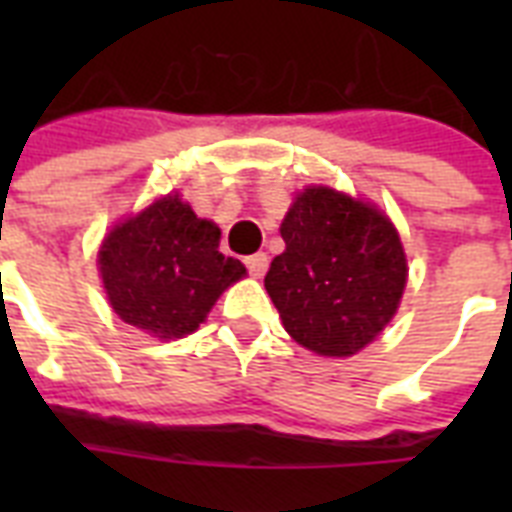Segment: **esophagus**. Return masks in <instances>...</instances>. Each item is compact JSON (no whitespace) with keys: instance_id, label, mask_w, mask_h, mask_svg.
I'll return each mask as SVG.
<instances>
[{"instance_id":"esophagus-1","label":"esophagus","mask_w":512,"mask_h":512,"mask_svg":"<svg viewBox=\"0 0 512 512\" xmlns=\"http://www.w3.org/2000/svg\"><path fill=\"white\" fill-rule=\"evenodd\" d=\"M247 271L255 276V279H260V276H265V271H268V255L265 252H257V255H249L247 260Z\"/></svg>"}]
</instances>
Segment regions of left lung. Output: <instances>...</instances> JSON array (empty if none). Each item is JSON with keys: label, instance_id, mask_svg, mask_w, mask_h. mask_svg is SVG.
<instances>
[{"label": "left lung", "instance_id": "8db88e82", "mask_svg": "<svg viewBox=\"0 0 512 512\" xmlns=\"http://www.w3.org/2000/svg\"><path fill=\"white\" fill-rule=\"evenodd\" d=\"M281 239L265 289L289 335L319 356H353L380 335L406 287L404 247L380 209L305 188Z\"/></svg>", "mask_w": 512, "mask_h": 512}]
</instances>
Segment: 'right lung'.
<instances>
[{"label": "right lung", "instance_id": "obj_1", "mask_svg": "<svg viewBox=\"0 0 512 512\" xmlns=\"http://www.w3.org/2000/svg\"><path fill=\"white\" fill-rule=\"evenodd\" d=\"M217 247L220 228L172 193L116 225L98 263L119 319L162 340L191 335L223 289L247 273Z\"/></svg>", "mask_w": 512, "mask_h": 512}]
</instances>
